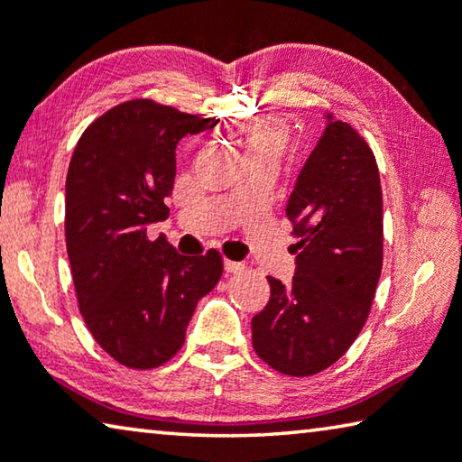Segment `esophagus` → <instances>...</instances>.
Segmentation results:
<instances>
[{"mask_svg": "<svg viewBox=\"0 0 462 462\" xmlns=\"http://www.w3.org/2000/svg\"><path fill=\"white\" fill-rule=\"evenodd\" d=\"M224 269H226V273H238V271L245 269V265H243V263L224 259Z\"/></svg>", "mask_w": 462, "mask_h": 462, "instance_id": "obj_1", "label": "esophagus"}]
</instances>
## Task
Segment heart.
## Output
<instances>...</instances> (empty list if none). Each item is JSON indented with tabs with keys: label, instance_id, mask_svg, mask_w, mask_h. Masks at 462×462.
Segmentation results:
<instances>
[{
	"label": "heart",
	"instance_id": "obj_1",
	"mask_svg": "<svg viewBox=\"0 0 462 462\" xmlns=\"http://www.w3.org/2000/svg\"><path fill=\"white\" fill-rule=\"evenodd\" d=\"M238 143L245 162H265L277 168L290 150V134L282 123L261 119L240 131Z\"/></svg>",
	"mask_w": 462,
	"mask_h": 462
}]
</instances>
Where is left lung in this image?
<instances>
[{"label": "left lung", "instance_id": "8db88e82", "mask_svg": "<svg viewBox=\"0 0 462 462\" xmlns=\"http://www.w3.org/2000/svg\"><path fill=\"white\" fill-rule=\"evenodd\" d=\"M327 125L300 171L285 216L291 285L267 277L271 296L251 320L263 362L290 376H310L346 354L370 314L383 271V191L376 158L364 137L325 115Z\"/></svg>", "mask_w": 462, "mask_h": 462}]
</instances>
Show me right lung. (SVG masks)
I'll return each mask as SVG.
<instances>
[{"label": "right lung", "instance_id": "add662e5", "mask_svg": "<svg viewBox=\"0 0 462 462\" xmlns=\"http://www.w3.org/2000/svg\"><path fill=\"white\" fill-rule=\"evenodd\" d=\"M219 119L129 100L98 116L65 180V243L79 312L98 346L135 370L162 365L185 343L199 300L222 277V254L185 257L148 226L168 217L182 137Z\"/></svg>", "mask_w": 462, "mask_h": 462}]
</instances>
